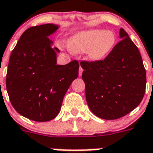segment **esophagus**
Listing matches in <instances>:
<instances>
[{"label": "esophagus", "instance_id": "1", "mask_svg": "<svg viewBox=\"0 0 153 153\" xmlns=\"http://www.w3.org/2000/svg\"><path fill=\"white\" fill-rule=\"evenodd\" d=\"M82 73H83V68L80 66V68H79V76H80L82 75Z\"/></svg>", "mask_w": 153, "mask_h": 153}]
</instances>
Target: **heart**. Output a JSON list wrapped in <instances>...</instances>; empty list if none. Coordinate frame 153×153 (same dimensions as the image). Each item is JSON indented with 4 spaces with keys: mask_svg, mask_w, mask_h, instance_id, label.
<instances>
[{
    "mask_svg": "<svg viewBox=\"0 0 153 153\" xmlns=\"http://www.w3.org/2000/svg\"><path fill=\"white\" fill-rule=\"evenodd\" d=\"M112 31L92 29L78 33L68 41V47L74 53L86 52L88 59L98 61L106 57L116 44Z\"/></svg>",
    "mask_w": 153,
    "mask_h": 153,
    "instance_id": "b5f03b06",
    "label": "heart"
}]
</instances>
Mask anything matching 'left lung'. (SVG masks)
<instances>
[{"label": "left lung", "instance_id": "1", "mask_svg": "<svg viewBox=\"0 0 153 153\" xmlns=\"http://www.w3.org/2000/svg\"><path fill=\"white\" fill-rule=\"evenodd\" d=\"M120 38L103 60L81 61L85 97L97 117L116 120L140 105L146 88V71L138 48L120 28Z\"/></svg>", "mask_w": 153, "mask_h": 153}]
</instances>
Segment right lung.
I'll return each mask as SVG.
<instances>
[{
  "label": "right lung",
  "instance_id": "add662e5",
  "mask_svg": "<svg viewBox=\"0 0 153 153\" xmlns=\"http://www.w3.org/2000/svg\"><path fill=\"white\" fill-rule=\"evenodd\" d=\"M59 26L45 24L28 28L21 36L9 58L6 89L16 112L38 122L54 119L64 97L78 76L79 63L56 65L57 48L48 36Z\"/></svg>",
  "mask_w": 153,
  "mask_h": 153
}]
</instances>
